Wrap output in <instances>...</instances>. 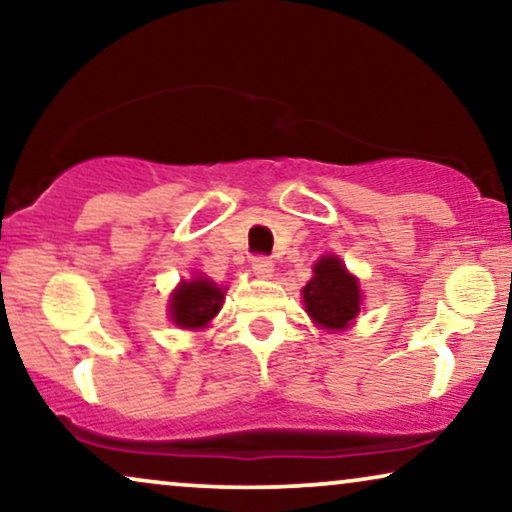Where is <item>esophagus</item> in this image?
<instances>
[{
  "mask_svg": "<svg viewBox=\"0 0 512 512\" xmlns=\"http://www.w3.org/2000/svg\"><path fill=\"white\" fill-rule=\"evenodd\" d=\"M251 268H254L258 277H270L272 268H275V263H272L268 256H254V258H251Z\"/></svg>",
  "mask_w": 512,
  "mask_h": 512,
  "instance_id": "34e87169",
  "label": "esophagus"
}]
</instances>
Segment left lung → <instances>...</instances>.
<instances>
[{
    "label": "left lung",
    "instance_id": "left-lung-1",
    "mask_svg": "<svg viewBox=\"0 0 512 512\" xmlns=\"http://www.w3.org/2000/svg\"><path fill=\"white\" fill-rule=\"evenodd\" d=\"M303 298L317 324L338 331L359 314L361 307L359 284L335 256H324L314 265V277L303 289Z\"/></svg>",
    "mask_w": 512,
    "mask_h": 512
}]
</instances>
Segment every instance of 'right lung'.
I'll return each instance as SVG.
<instances>
[{
  "label": "right lung",
  "mask_w": 512,
  "mask_h": 512,
  "mask_svg": "<svg viewBox=\"0 0 512 512\" xmlns=\"http://www.w3.org/2000/svg\"><path fill=\"white\" fill-rule=\"evenodd\" d=\"M221 300L223 291L205 277L181 282L170 300L172 321L181 328H202L221 310Z\"/></svg>",
  "instance_id": "1"
}]
</instances>
